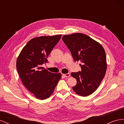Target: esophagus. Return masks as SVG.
Here are the masks:
<instances>
[{"label": "esophagus", "mask_w": 124, "mask_h": 124, "mask_svg": "<svg viewBox=\"0 0 124 124\" xmlns=\"http://www.w3.org/2000/svg\"><path fill=\"white\" fill-rule=\"evenodd\" d=\"M63 76L65 77H69L70 76V73H66V74H63Z\"/></svg>", "instance_id": "esophagus-1"}]
</instances>
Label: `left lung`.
Returning <instances> with one entry per match:
<instances>
[{"instance_id": "8db88e82", "label": "left lung", "mask_w": 124, "mask_h": 124, "mask_svg": "<svg viewBox=\"0 0 124 124\" xmlns=\"http://www.w3.org/2000/svg\"><path fill=\"white\" fill-rule=\"evenodd\" d=\"M62 40L74 61L82 63L80 65L81 71L71 73L77 81L72 89L78 95L88 96L98 88L104 77L107 67L106 52L99 43L83 33L65 35Z\"/></svg>"}]
</instances>
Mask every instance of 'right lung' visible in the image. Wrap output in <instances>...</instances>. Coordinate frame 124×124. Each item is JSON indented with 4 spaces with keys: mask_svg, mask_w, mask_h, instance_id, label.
<instances>
[{
    "mask_svg": "<svg viewBox=\"0 0 124 124\" xmlns=\"http://www.w3.org/2000/svg\"><path fill=\"white\" fill-rule=\"evenodd\" d=\"M61 37L59 35L33 38L17 57L16 69L22 83L38 99L49 98L61 78V73H52L41 67L47 62V58Z\"/></svg>",
    "mask_w": 124,
    "mask_h": 124,
    "instance_id": "right-lung-1",
    "label": "right lung"
}]
</instances>
